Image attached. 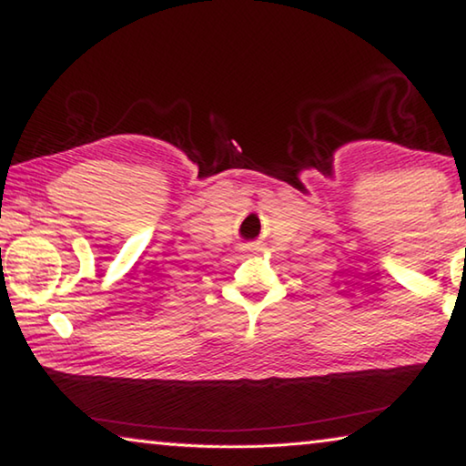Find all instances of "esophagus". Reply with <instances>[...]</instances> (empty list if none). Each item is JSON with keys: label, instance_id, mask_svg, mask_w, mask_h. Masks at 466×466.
Returning a JSON list of instances; mask_svg holds the SVG:
<instances>
[{"label": "esophagus", "instance_id": "1", "mask_svg": "<svg viewBox=\"0 0 466 466\" xmlns=\"http://www.w3.org/2000/svg\"><path fill=\"white\" fill-rule=\"evenodd\" d=\"M244 250H248V252H255V250H258V247H244Z\"/></svg>", "mask_w": 466, "mask_h": 466}]
</instances>
